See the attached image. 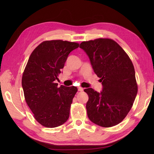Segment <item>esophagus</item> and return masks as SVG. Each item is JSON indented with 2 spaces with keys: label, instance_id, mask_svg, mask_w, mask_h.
<instances>
[{
  "label": "esophagus",
  "instance_id": "1",
  "mask_svg": "<svg viewBox=\"0 0 154 154\" xmlns=\"http://www.w3.org/2000/svg\"><path fill=\"white\" fill-rule=\"evenodd\" d=\"M78 91L82 92V91H83V88H82V87H79L78 88Z\"/></svg>",
  "mask_w": 154,
  "mask_h": 154
}]
</instances>
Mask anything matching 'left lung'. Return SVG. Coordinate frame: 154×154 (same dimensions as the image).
<instances>
[{"label": "left lung", "mask_w": 154, "mask_h": 154, "mask_svg": "<svg viewBox=\"0 0 154 154\" xmlns=\"http://www.w3.org/2000/svg\"><path fill=\"white\" fill-rule=\"evenodd\" d=\"M80 48L89 58L103 86L100 92L92 88L84 90L88 96L86 104L88 118L101 127H113L127 116L137 96L133 63L113 40L97 38L83 42Z\"/></svg>", "instance_id": "obj_1"}]
</instances>
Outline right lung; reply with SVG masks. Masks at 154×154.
Returning <instances> with one entry per match:
<instances>
[{"label": "right lung", "mask_w": 154, "mask_h": 154, "mask_svg": "<svg viewBox=\"0 0 154 154\" xmlns=\"http://www.w3.org/2000/svg\"><path fill=\"white\" fill-rule=\"evenodd\" d=\"M79 47L75 42L45 41L32 51L24 69L22 86L25 100L35 119L48 128L66 123L70 113L76 87H58L56 81L62 72L69 53Z\"/></svg>", "instance_id": "obj_1"}]
</instances>
